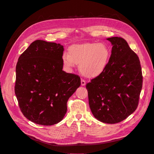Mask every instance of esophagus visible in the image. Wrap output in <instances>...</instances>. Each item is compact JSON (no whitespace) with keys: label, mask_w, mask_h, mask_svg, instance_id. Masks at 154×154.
I'll list each match as a JSON object with an SVG mask.
<instances>
[{"label":"esophagus","mask_w":154,"mask_h":154,"mask_svg":"<svg viewBox=\"0 0 154 154\" xmlns=\"http://www.w3.org/2000/svg\"><path fill=\"white\" fill-rule=\"evenodd\" d=\"M85 84H86L85 81L84 80H83V79H82V80H81V85L82 86H84V85H85Z\"/></svg>","instance_id":"esophagus-1"}]
</instances>
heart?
<instances>
[{
    "label": "heart",
    "instance_id": "1",
    "mask_svg": "<svg viewBox=\"0 0 154 154\" xmlns=\"http://www.w3.org/2000/svg\"><path fill=\"white\" fill-rule=\"evenodd\" d=\"M110 57L109 48L103 43L87 42L70 46L68 53L62 54V62L67 68L79 64L80 72L88 77H96L108 66Z\"/></svg>",
    "mask_w": 154,
    "mask_h": 154
}]
</instances>
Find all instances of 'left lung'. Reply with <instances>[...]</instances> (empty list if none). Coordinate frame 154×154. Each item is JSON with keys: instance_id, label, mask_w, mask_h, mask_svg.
Wrapping results in <instances>:
<instances>
[{"instance_id": "1", "label": "left lung", "mask_w": 154, "mask_h": 154, "mask_svg": "<svg viewBox=\"0 0 154 154\" xmlns=\"http://www.w3.org/2000/svg\"><path fill=\"white\" fill-rule=\"evenodd\" d=\"M112 45L105 71L86 85L88 103L100 122L114 124L132 114L138 106L143 76L137 55L121 37L106 38Z\"/></svg>"}]
</instances>
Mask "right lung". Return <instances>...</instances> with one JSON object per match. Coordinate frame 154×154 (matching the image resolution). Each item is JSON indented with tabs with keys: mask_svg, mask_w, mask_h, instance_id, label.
I'll return each instance as SVG.
<instances>
[{
	"mask_svg": "<svg viewBox=\"0 0 154 154\" xmlns=\"http://www.w3.org/2000/svg\"><path fill=\"white\" fill-rule=\"evenodd\" d=\"M63 46L37 40L18 58L15 93L20 110L31 122L53 125L63 119L67 102L80 78L63 71Z\"/></svg>",
	"mask_w": 154,
	"mask_h": 154,
	"instance_id": "right-lung-1",
	"label": "right lung"
}]
</instances>
